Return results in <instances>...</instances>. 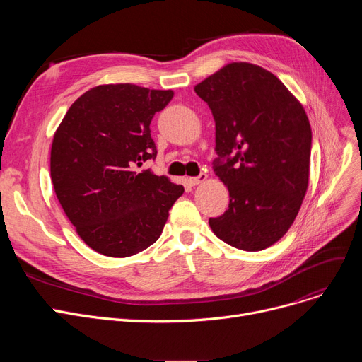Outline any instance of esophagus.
<instances>
[{
  "mask_svg": "<svg viewBox=\"0 0 362 362\" xmlns=\"http://www.w3.org/2000/svg\"><path fill=\"white\" fill-rule=\"evenodd\" d=\"M206 173H201L199 176H197V177H189L187 179V183L191 185V186H197V185H199V183H202V182H205L206 180Z\"/></svg>",
  "mask_w": 362,
  "mask_h": 362,
  "instance_id": "obj_1",
  "label": "esophagus"
}]
</instances>
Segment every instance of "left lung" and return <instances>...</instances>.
<instances>
[{"instance_id": "obj_1", "label": "left lung", "mask_w": 362, "mask_h": 362, "mask_svg": "<svg viewBox=\"0 0 362 362\" xmlns=\"http://www.w3.org/2000/svg\"><path fill=\"white\" fill-rule=\"evenodd\" d=\"M216 122L214 173L229 208L210 218L214 235L262 251L293 224L308 189L311 126L302 104L257 64L230 63L195 86Z\"/></svg>"}]
</instances>
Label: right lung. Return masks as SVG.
Returning <instances> with one entry per match:
<instances>
[{
	"label": "right lung",
	"mask_w": 362,
	"mask_h": 362,
	"mask_svg": "<svg viewBox=\"0 0 362 362\" xmlns=\"http://www.w3.org/2000/svg\"><path fill=\"white\" fill-rule=\"evenodd\" d=\"M173 90L100 85L76 100L51 146V179L81 239L98 254L124 258L154 243L182 185L151 170L157 148L149 124Z\"/></svg>",
	"instance_id": "obj_1"
}]
</instances>
